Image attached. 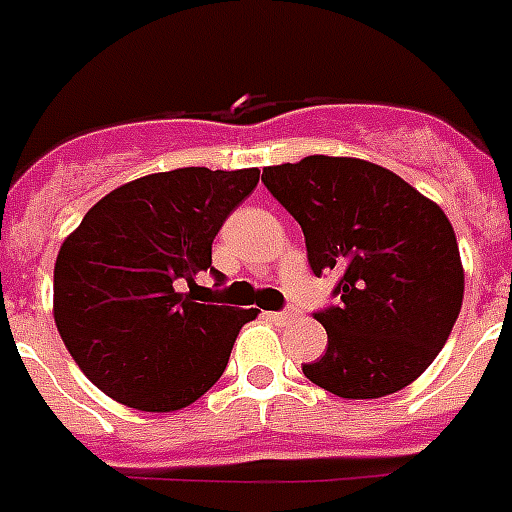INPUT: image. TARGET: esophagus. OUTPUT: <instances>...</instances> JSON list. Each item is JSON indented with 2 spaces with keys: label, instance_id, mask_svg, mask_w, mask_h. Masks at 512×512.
Here are the masks:
<instances>
[{
  "label": "esophagus",
  "instance_id": "34e87169",
  "mask_svg": "<svg viewBox=\"0 0 512 512\" xmlns=\"http://www.w3.org/2000/svg\"><path fill=\"white\" fill-rule=\"evenodd\" d=\"M272 321H278V324H291V321H297L299 318V310H280V313H270Z\"/></svg>",
  "mask_w": 512,
  "mask_h": 512
}]
</instances>
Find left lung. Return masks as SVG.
<instances>
[{"instance_id":"1","label":"left lung","mask_w":512,"mask_h":512,"mask_svg":"<svg viewBox=\"0 0 512 512\" xmlns=\"http://www.w3.org/2000/svg\"><path fill=\"white\" fill-rule=\"evenodd\" d=\"M261 180L302 226L315 275H340V302L315 313L326 353L302 364L305 378L343 399L410 386L443 351L464 299L448 215L391 169L348 156L264 167Z\"/></svg>"}]
</instances>
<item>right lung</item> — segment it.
Returning <instances> with one entry per match:
<instances>
[{"mask_svg":"<svg viewBox=\"0 0 512 512\" xmlns=\"http://www.w3.org/2000/svg\"><path fill=\"white\" fill-rule=\"evenodd\" d=\"M256 183V167L145 175L99 199L61 242L53 267L56 329L107 397L172 413L224 375L256 310L197 303L194 291L207 270L221 286L215 234Z\"/></svg>","mask_w":512,"mask_h":512,"instance_id":"1","label":"right lung"}]
</instances>
